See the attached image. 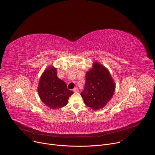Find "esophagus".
Wrapping results in <instances>:
<instances>
[{
  "mask_svg": "<svg viewBox=\"0 0 155 155\" xmlns=\"http://www.w3.org/2000/svg\"><path fill=\"white\" fill-rule=\"evenodd\" d=\"M73 91L74 92H78L79 91V89H78V87H75Z\"/></svg>",
  "mask_w": 155,
  "mask_h": 155,
  "instance_id": "obj_1",
  "label": "esophagus"
}]
</instances>
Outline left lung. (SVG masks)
Returning a JSON list of instances; mask_svg holds the SVG:
<instances>
[{"label":"left lung","instance_id":"8db88e82","mask_svg":"<svg viewBox=\"0 0 155 155\" xmlns=\"http://www.w3.org/2000/svg\"><path fill=\"white\" fill-rule=\"evenodd\" d=\"M115 84L107 69L98 62L85 75L84 91L81 93L84 104L94 110L105 107L112 98Z\"/></svg>","mask_w":155,"mask_h":155}]
</instances>
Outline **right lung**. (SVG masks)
Masks as SVG:
<instances>
[{"label":"right lung","instance_id":"obj_1","mask_svg":"<svg viewBox=\"0 0 155 155\" xmlns=\"http://www.w3.org/2000/svg\"><path fill=\"white\" fill-rule=\"evenodd\" d=\"M38 91L42 101L52 110L66 106L69 97L73 94L67 89L66 83L57 77V69L54 66L48 67L42 73Z\"/></svg>","mask_w":155,"mask_h":155}]
</instances>
